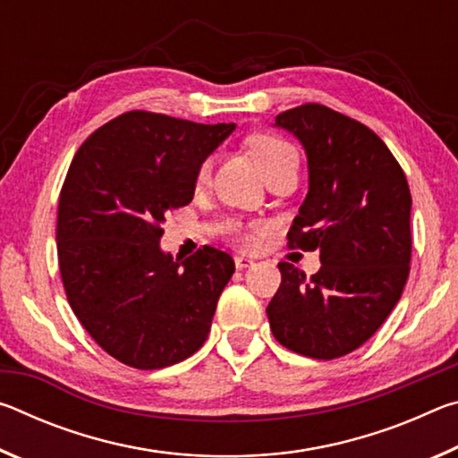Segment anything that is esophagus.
I'll list each match as a JSON object with an SVG mask.
<instances>
[{"instance_id": "esophagus-1", "label": "esophagus", "mask_w": 458, "mask_h": 458, "mask_svg": "<svg viewBox=\"0 0 458 458\" xmlns=\"http://www.w3.org/2000/svg\"><path fill=\"white\" fill-rule=\"evenodd\" d=\"M234 265H236L238 270H244V268H248V267H252L254 260L246 259V257H234Z\"/></svg>"}]
</instances>
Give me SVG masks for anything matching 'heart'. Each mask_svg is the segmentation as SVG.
<instances>
[{"label": "heart", "instance_id": "1", "mask_svg": "<svg viewBox=\"0 0 458 458\" xmlns=\"http://www.w3.org/2000/svg\"><path fill=\"white\" fill-rule=\"evenodd\" d=\"M250 151H252L254 159H257V164H259V167L262 169V174H265V175L268 172H273L275 167L283 165L284 161L297 159V153H294L293 147L289 143H284L283 139L273 137V135L254 137L250 141ZM210 172H212V159H206L199 167L198 180L206 182L208 177H210ZM254 240H257V238H254L252 232H248V234L242 236V242L246 246H252Z\"/></svg>", "mask_w": 458, "mask_h": 458}]
</instances>
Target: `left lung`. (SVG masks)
I'll use <instances>...</instances> for the list:
<instances>
[{"instance_id": "8db88e82", "label": "left lung", "mask_w": 458, "mask_h": 458, "mask_svg": "<svg viewBox=\"0 0 458 458\" xmlns=\"http://www.w3.org/2000/svg\"><path fill=\"white\" fill-rule=\"evenodd\" d=\"M275 127L299 139L309 190L289 246L319 250L321 268L281 262V286L267 307L276 341L315 360L352 353L382 327L410 273L406 175L386 143L361 123L323 105H303Z\"/></svg>"}]
</instances>
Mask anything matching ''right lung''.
Returning <instances> with one entry per match:
<instances>
[{
	"label": "right lung",
	"mask_w": 458,
	"mask_h": 458,
	"mask_svg": "<svg viewBox=\"0 0 458 458\" xmlns=\"http://www.w3.org/2000/svg\"><path fill=\"white\" fill-rule=\"evenodd\" d=\"M234 129L131 111L74 155L58 204L62 283L82 327L125 366H174L210 333L234 260L212 246L177 260L161 250V224Z\"/></svg>",
	"instance_id": "add662e5"
}]
</instances>
